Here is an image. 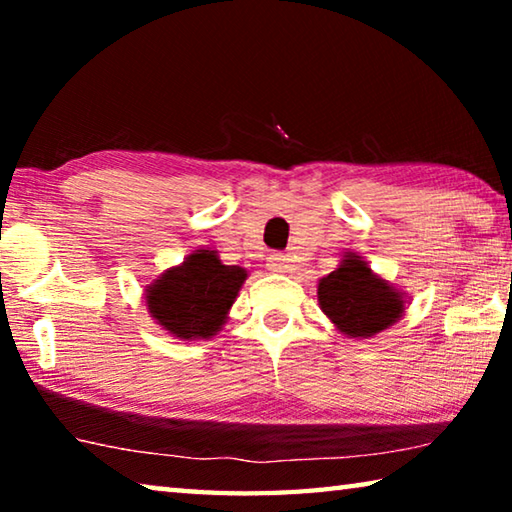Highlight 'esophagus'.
Returning a JSON list of instances; mask_svg holds the SVG:
<instances>
[{"label":"esophagus","mask_w":512,"mask_h":512,"mask_svg":"<svg viewBox=\"0 0 512 512\" xmlns=\"http://www.w3.org/2000/svg\"><path fill=\"white\" fill-rule=\"evenodd\" d=\"M268 271H273V273H291L293 271L291 257L289 255H282V253L271 255V257H268Z\"/></svg>","instance_id":"obj_1"}]
</instances>
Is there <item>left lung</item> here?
Masks as SVG:
<instances>
[{"label": "left lung", "mask_w": 512, "mask_h": 512, "mask_svg": "<svg viewBox=\"0 0 512 512\" xmlns=\"http://www.w3.org/2000/svg\"><path fill=\"white\" fill-rule=\"evenodd\" d=\"M318 305L343 336L370 339L402 318L406 298L359 253H345L339 268L318 280Z\"/></svg>", "instance_id": "left-lung-1"}]
</instances>
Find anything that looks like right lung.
I'll use <instances>...</instances> for the list:
<instances>
[{
    "mask_svg": "<svg viewBox=\"0 0 512 512\" xmlns=\"http://www.w3.org/2000/svg\"><path fill=\"white\" fill-rule=\"evenodd\" d=\"M246 277V268L225 266L216 250L198 248L146 284V309L173 339H212L228 320Z\"/></svg>",
    "mask_w": 512,
    "mask_h": 512,
    "instance_id": "add662e5",
    "label": "right lung"
}]
</instances>
